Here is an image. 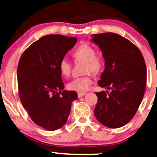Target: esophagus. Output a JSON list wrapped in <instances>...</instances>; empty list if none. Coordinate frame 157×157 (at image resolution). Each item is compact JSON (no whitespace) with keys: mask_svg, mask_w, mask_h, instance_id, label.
I'll list each match as a JSON object with an SVG mask.
<instances>
[{"mask_svg":"<svg viewBox=\"0 0 157 157\" xmlns=\"http://www.w3.org/2000/svg\"><path fill=\"white\" fill-rule=\"evenodd\" d=\"M77 95H78V98H81L82 97V96H84L85 95H86V93H81V92H79V93H77Z\"/></svg>","mask_w":157,"mask_h":157,"instance_id":"esophagus-1","label":"esophagus"}]
</instances>
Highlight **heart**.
<instances>
[{"mask_svg": "<svg viewBox=\"0 0 157 157\" xmlns=\"http://www.w3.org/2000/svg\"><path fill=\"white\" fill-rule=\"evenodd\" d=\"M72 57L75 61L84 62L83 72L85 73L90 72L93 74H98L103 67V61L101 58L95 55V50L91 46L83 44L79 46L73 52ZM59 71L62 75L68 77L70 75L72 64L67 59L63 58L60 60L59 64ZM93 80L90 74L85 76L74 78L67 84V87L71 90L84 92L89 89Z\"/></svg>", "mask_w": 157, "mask_h": 157, "instance_id": "heart-1", "label": "heart"}]
</instances>
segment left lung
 Here are the masks:
<instances>
[{"mask_svg":"<svg viewBox=\"0 0 157 157\" xmlns=\"http://www.w3.org/2000/svg\"><path fill=\"white\" fill-rule=\"evenodd\" d=\"M92 42L103 53L105 70L98 85L110 92H98L95 118L106 127L120 128L135 116L147 82V68L140 50L115 33L92 35Z\"/></svg>","mask_w":157,"mask_h":157,"instance_id":"left-lung-1","label":"left lung"}]
</instances>
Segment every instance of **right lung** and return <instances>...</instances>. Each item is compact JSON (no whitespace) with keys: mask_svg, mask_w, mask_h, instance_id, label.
I'll list each match as a JSON object with an SVG mask.
<instances>
[{"mask_svg":"<svg viewBox=\"0 0 157 157\" xmlns=\"http://www.w3.org/2000/svg\"><path fill=\"white\" fill-rule=\"evenodd\" d=\"M77 42L76 37L44 36L25 50L17 69L19 97L35 124L47 131L65 124L75 91L63 90L59 64Z\"/></svg>","mask_w":157,"mask_h":157,"instance_id":"right-lung-1","label":"right lung"}]
</instances>
